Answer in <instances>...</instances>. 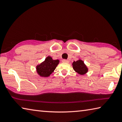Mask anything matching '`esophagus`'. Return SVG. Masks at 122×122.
<instances>
[{
    "instance_id": "obj_1",
    "label": "esophagus",
    "mask_w": 122,
    "mask_h": 122,
    "mask_svg": "<svg viewBox=\"0 0 122 122\" xmlns=\"http://www.w3.org/2000/svg\"><path fill=\"white\" fill-rule=\"evenodd\" d=\"M62 61L63 62V63H69V61L68 60H66V59H63Z\"/></svg>"
}]
</instances>
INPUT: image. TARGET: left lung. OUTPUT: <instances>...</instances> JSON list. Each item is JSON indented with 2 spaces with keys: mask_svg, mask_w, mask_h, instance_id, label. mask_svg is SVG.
Returning a JSON list of instances; mask_svg holds the SVG:
<instances>
[{
  "mask_svg": "<svg viewBox=\"0 0 122 122\" xmlns=\"http://www.w3.org/2000/svg\"><path fill=\"white\" fill-rule=\"evenodd\" d=\"M73 67L76 72L80 75H84L88 72V69L84 62L81 59L76 61H74L72 64Z\"/></svg>",
  "mask_w": 122,
  "mask_h": 122,
  "instance_id": "obj_1",
  "label": "left lung"
}]
</instances>
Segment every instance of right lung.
Masks as SVG:
<instances>
[{
    "label": "right lung",
    "mask_w": 122,
    "mask_h": 122,
    "mask_svg": "<svg viewBox=\"0 0 122 122\" xmlns=\"http://www.w3.org/2000/svg\"><path fill=\"white\" fill-rule=\"evenodd\" d=\"M59 61L53 60L50 56H48L39 65L36 66V72L41 77H48L54 72L59 64Z\"/></svg>",
    "instance_id": "add662e5"
}]
</instances>
